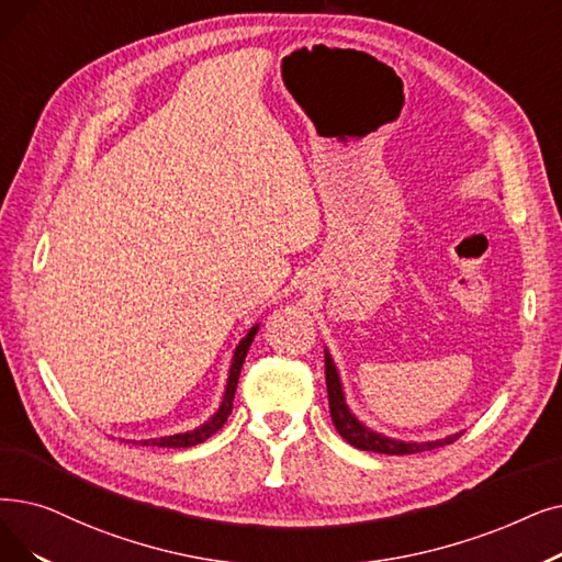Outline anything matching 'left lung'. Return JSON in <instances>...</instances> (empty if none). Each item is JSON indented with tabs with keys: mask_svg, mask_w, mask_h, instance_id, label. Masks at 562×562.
<instances>
[{
	"mask_svg": "<svg viewBox=\"0 0 562 562\" xmlns=\"http://www.w3.org/2000/svg\"><path fill=\"white\" fill-rule=\"evenodd\" d=\"M326 387H328V406H330V418H333L335 429L339 431V436L345 438L347 443H351L358 450L381 452V454H413V452H425V450L450 446L461 436V434H452V436L441 438V441L404 443V441H395V438H387V436H381V434L368 429L349 411V406L345 402V393H341L337 370H335L333 358L328 351H326Z\"/></svg>",
	"mask_w": 562,
	"mask_h": 562,
	"instance_id": "1",
	"label": "left lung"
}]
</instances>
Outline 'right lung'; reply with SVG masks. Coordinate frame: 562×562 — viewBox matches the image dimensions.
<instances>
[{"mask_svg": "<svg viewBox=\"0 0 562 562\" xmlns=\"http://www.w3.org/2000/svg\"><path fill=\"white\" fill-rule=\"evenodd\" d=\"M259 326H252L250 333L238 341V347L234 351V360H232V370H229V379H227V387H225V397L221 408H217L215 416L204 423L202 427L186 431V434H175V436H162V438H149V441H139V446H158V448H190V446H198L204 443L209 436H213L217 429H223V425L227 423L229 413H232V404H234V393H236V385H238V376H240V368H243V360L248 356V349L252 345V339L257 335ZM137 443V441H133Z\"/></svg>", "mask_w": 562, "mask_h": 562, "instance_id": "add662e5", "label": "right lung"}]
</instances>
